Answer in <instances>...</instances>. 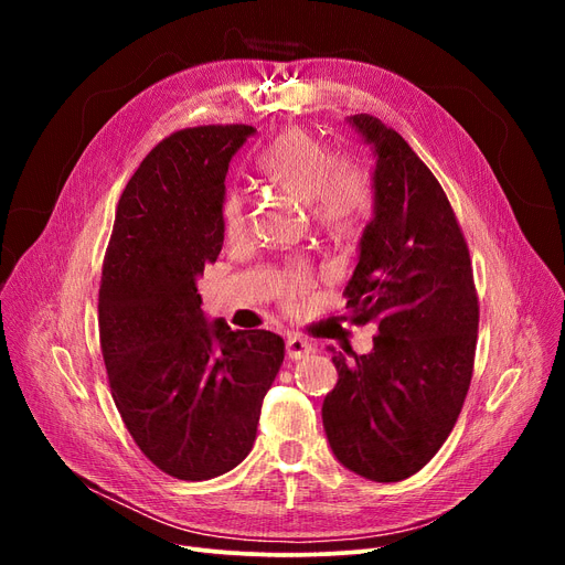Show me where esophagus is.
<instances>
[{
  "label": "esophagus",
  "instance_id": "obj_1",
  "mask_svg": "<svg viewBox=\"0 0 565 565\" xmlns=\"http://www.w3.org/2000/svg\"><path fill=\"white\" fill-rule=\"evenodd\" d=\"M311 350H313V345L298 334H290L286 339V358L288 360H305V358H309Z\"/></svg>",
  "mask_w": 565,
  "mask_h": 565
}]
</instances>
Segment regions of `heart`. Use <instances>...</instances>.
Masks as SVG:
<instances>
[{"label": "heart", "instance_id": "obj_1", "mask_svg": "<svg viewBox=\"0 0 565 565\" xmlns=\"http://www.w3.org/2000/svg\"><path fill=\"white\" fill-rule=\"evenodd\" d=\"M258 173L267 185L311 207L330 226H341L358 217L369 205V181L364 171L348 160H334L330 148L307 130L279 135L258 158ZM247 213L237 196L224 203V231L231 241L245 235ZM309 288L302 267L284 275L281 292L288 305L298 302Z\"/></svg>", "mask_w": 565, "mask_h": 565}]
</instances>
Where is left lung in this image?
<instances>
[{"label": "left lung", "mask_w": 565, "mask_h": 565, "mask_svg": "<svg viewBox=\"0 0 565 565\" xmlns=\"http://www.w3.org/2000/svg\"><path fill=\"white\" fill-rule=\"evenodd\" d=\"M345 124L373 153V213L345 286L354 322L377 324L366 354L332 352L337 387L322 426L337 460L375 483L417 473L462 409L479 300L465 237L437 178L380 118Z\"/></svg>", "instance_id": "1"}]
</instances>
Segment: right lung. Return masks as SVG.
I'll return each mask as SVG.
<instances>
[{"mask_svg": "<svg viewBox=\"0 0 565 565\" xmlns=\"http://www.w3.org/2000/svg\"><path fill=\"white\" fill-rule=\"evenodd\" d=\"M252 126L173 132L143 158L114 220L98 295L111 398L169 477H222L252 451L284 339L233 332L201 311L196 284L224 245L226 171Z\"/></svg>", "mask_w": 565, "mask_h": 565, "instance_id": "right-lung-1", "label": "right lung"}]
</instances>
